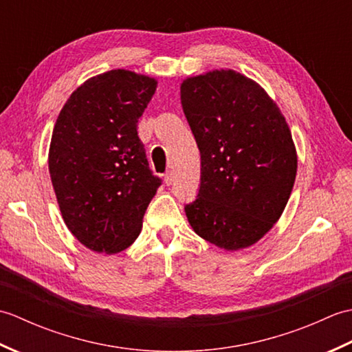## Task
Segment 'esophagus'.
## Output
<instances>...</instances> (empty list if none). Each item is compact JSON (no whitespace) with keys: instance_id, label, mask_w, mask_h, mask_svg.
Listing matches in <instances>:
<instances>
[{"instance_id":"1","label":"esophagus","mask_w":352,"mask_h":352,"mask_svg":"<svg viewBox=\"0 0 352 352\" xmlns=\"http://www.w3.org/2000/svg\"><path fill=\"white\" fill-rule=\"evenodd\" d=\"M164 183H166V186H170L174 183V174H172V170H168L166 174H164Z\"/></svg>"}]
</instances>
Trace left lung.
Wrapping results in <instances>:
<instances>
[{
	"instance_id": "left-lung-1",
	"label": "left lung",
	"mask_w": 352,
	"mask_h": 352,
	"mask_svg": "<svg viewBox=\"0 0 352 352\" xmlns=\"http://www.w3.org/2000/svg\"><path fill=\"white\" fill-rule=\"evenodd\" d=\"M180 94L201 153L188 221L221 250L248 248L280 219L294 189L298 157L289 125L265 89L233 69L186 78Z\"/></svg>"
}]
</instances>
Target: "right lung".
I'll return each instance as SVG.
<instances>
[{"mask_svg": "<svg viewBox=\"0 0 352 352\" xmlns=\"http://www.w3.org/2000/svg\"><path fill=\"white\" fill-rule=\"evenodd\" d=\"M157 80L111 69L71 94L52 130L48 169L66 227L86 248L116 254L136 241L160 178L138 134Z\"/></svg>", "mask_w": 352, "mask_h": 352, "instance_id": "1", "label": "right lung"}]
</instances>
